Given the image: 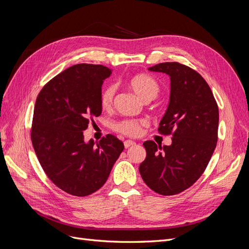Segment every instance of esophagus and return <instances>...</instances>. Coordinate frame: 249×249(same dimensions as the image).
<instances>
[{
    "mask_svg": "<svg viewBox=\"0 0 249 249\" xmlns=\"http://www.w3.org/2000/svg\"><path fill=\"white\" fill-rule=\"evenodd\" d=\"M135 145H136V143H135L134 142H132V141H125V142H124V146H125L126 149L130 148V147H133V146H135Z\"/></svg>",
    "mask_w": 249,
    "mask_h": 249,
    "instance_id": "1",
    "label": "esophagus"
}]
</instances>
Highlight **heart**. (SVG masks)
<instances>
[{
  "label": "heart",
  "mask_w": 249,
  "mask_h": 249,
  "mask_svg": "<svg viewBox=\"0 0 249 249\" xmlns=\"http://www.w3.org/2000/svg\"><path fill=\"white\" fill-rule=\"evenodd\" d=\"M130 89L145 100H153L159 94L160 86L157 79L148 73H139L131 76L127 82ZM116 95L115 86H108L104 89L100 96V104L104 110H109L114 106ZM147 126L145 121H136V120H123L116 124V130L126 136H138L141 134L142 127Z\"/></svg>",
  "instance_id": "1"
}]
</instances>
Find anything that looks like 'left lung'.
I'll use <instances>...</instances> for the list:
<instances>
[{"mask_svg":"<svg viewBox=\"0 0 249 249\" xmlns=\"http://www.w3.org/2000/svg\"><path fill=\"white\" fill-rule=\"evenodd\" d=\"M149 70L171 76L170 103L158 132L173 138L171 146L143 142L147 156L140 173L153 191L175 196L194 185L210 161L218 140V106L209 85L192 68L165 62Z\"/></svg>","mask_w":249,"mask_h":249,"instance_id":"left-lung-1","label":"left lung"}]
</instances>
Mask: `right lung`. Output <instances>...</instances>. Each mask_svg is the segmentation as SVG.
<instances>
[{
    "label": "right lung",
    "instance_id": "obj_1",
    "mask_svg": "<svg viewBox=\"0 0 249 249\" xmlns=\"http://www.w3.org/2000/svg\"><path fill=\"white\" fill-rule=\"evenodd\" d=\"M111 71L76 64L52 78L39 92L31 128L35 153L55 186L75 196L94 194L107 182L124 143L107 134L95 146L84 131L101 114V87Z\"/></svg>",
    "mask_w": 249,
    "mask_h": 249
}]
</instances>
